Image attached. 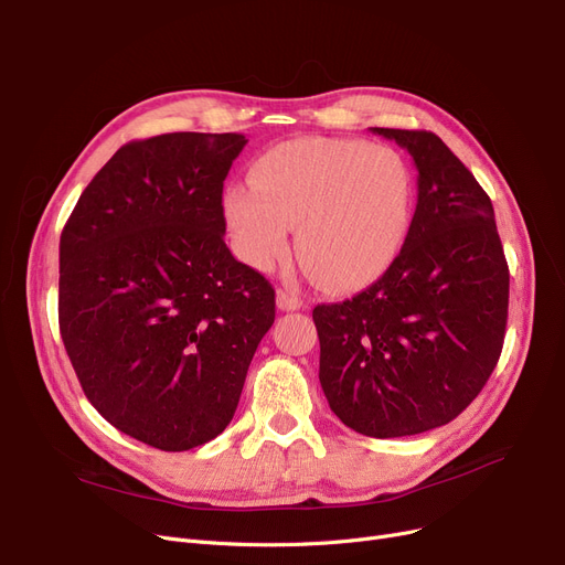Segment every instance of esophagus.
<instances>
[{
  "label": "esophagus",
  "instance_id": "esophagus-1",
  "mask_svg": "<svg viewBox=\"0 0 565 565\" xmlns=\"http://www.w3.org/2000/svg\"><path fill=\"white\" fill-rule=\"evenodd\" d=\"M276 299H278V308L280 310H299V308H303V299L297 297V294L289 291V289H278Z\"/></svg>",
  "mask_w": 565,
  "mask_h": 565
}]
</instances>
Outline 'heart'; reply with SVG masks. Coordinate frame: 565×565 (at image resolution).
Returning <instances> with one entry per match:
<instances>
[{"instance_id": "1", "label": "heart", "mask_w": 565, "mask_h": 565, "mask_svg": "<svg viewBox=\"0 0 565 565\" xmlns=\"http://www.w3.org/2000/svg\"><path fill=\"white\" fill-rule=\"evenodd\" d=\"M223 216L241 259L266 271L297 225L306 271L331 289L377 280L407 244L414 174L399 151L342 138H297L264 151L250 185H232Z\"/></svg>"}]
</instances>
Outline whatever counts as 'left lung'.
<instances>
[{"instance_id": "1", "label": "left lung", "mask_w": 565, "mask_h": 565, "mask_svg": "<svg viewBox=\"0 0 565 565\" xmlns=\"http://www.w3.org/2000/svg\"><path fill=\"white\" fill-rule=\"evenodd\" d=\"M407 149L418 204L407 244L354 299L312 310L319 382L359 435H420L460 416L488 384L508 319V264L476 177L429 130L372 128Z\"/></svg>"}]
</instances>
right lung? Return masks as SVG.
Instances as JSON below:
<instances>
[{
	"label": "right lung",
	"instance_id": "1",
	"mask_svg": "<svg viewBox=\"0 0 565 565\" xmlns=\"http://www.w3.org/2000/svg\"><path fill=\"white\" fill-rule=\"evenodd\" d=\"M238 132L124 145L60 241V331L96 412L160 450L230 425L276 291L225 246L223 181Z\"/></svg>",
	"mask_w": 565,
	"mask_h": 565
}]
</instances>
